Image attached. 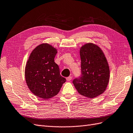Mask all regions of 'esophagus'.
<instances>
[{"label":"esophagus","mask_w":133,"mask_h":133,"mask_svg":"<svg viewBox=\"0 0 133 133\" xmlns=\"http://www.w3.org/2000/svg\"><path fill=\"white\" fill-rule=\"evenodd\" d=\"M71 79H72V77H71V76H69V77H68L66 78V80L68 81H70L71 80Z\"/></svg>","instance_id":"esophagus-1"}]
</instances>
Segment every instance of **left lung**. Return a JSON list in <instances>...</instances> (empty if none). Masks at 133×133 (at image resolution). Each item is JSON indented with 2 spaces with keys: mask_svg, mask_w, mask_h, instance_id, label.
Returning a JSON list of instances; mask_svg holds the SVG:
<instances>
[{
  "mask_svg": "<svg viewBox=\"0 0 133 133\" xmlns=\"http://www.w3.org/2000/svg\"><path fill=\"white\" fill-rule=\"evenodd\" d=\"M81 74L73 83L80 95L95 98L103 93L108 85L110 69L102 50L91 43L81 48Z\"/></svg>",
  "mask_w": 133,
  "mask_h": 133,
  "instance_id": "1",
  "label": "left lung"
}]
</instances>
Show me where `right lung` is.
I'll list each match as a JSON object with an SVG mask.
<instances>
[{"mask_svg":"<svg viewBox=\"0 0 133 133\" xmlns=\"http://www.w3.org/2000/svg\"><path fill=\"white\" fill-rule=\"evenodd\" d=\"M56 53L57 50L48 44L38 45L32 51L25 68V78L30 90L43 99L56 96L66 82L54 62Z\"/></svg>","mask_w":133,"mask_h":133,"instance_id":"add662e5","label":"right lung"}]
</instances>
